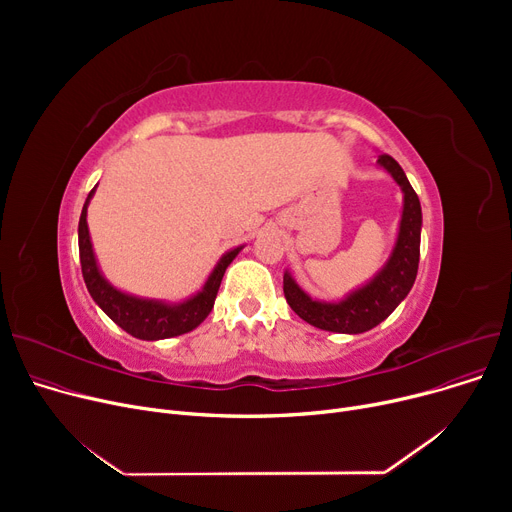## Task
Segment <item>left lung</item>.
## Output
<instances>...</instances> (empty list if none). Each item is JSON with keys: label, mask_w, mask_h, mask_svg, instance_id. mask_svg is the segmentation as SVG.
I'll list each match as a JSON object with an SVG mask.
<instances>
[{"label": "left lung", "mask_w": 512, "mask_h": 512, "mask_svg": "<svg viewBox=\"0 0 512 512\" xmlns=\"http://www.w3.org/2000/svg\"><path fill=\"white\" fill-rule=\"evenodd\" d=\"M378 164L388 170V174L402 188V193H405L398 238L384 270L369 284L348 294L344 301L338 303L313 301L288 272L284 274V297L290 309L319 330L338 334L367 332L382 324L415 284L421 245V203L394 157L384 153L378 157Z\"/></svg>", "instance_id": "1"}]
</instances>
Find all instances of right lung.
Returning <instances> with one entry per match:
<instances>
[{
  "label": "right lung",
  "instance_id": "1",
  "mask_svg": "<svg viewBox=\"0 0 512 512\" xmlns=\"http://www.w3.org/2000/svg\"><path fill=\"white\" fill-rule=\"evenodd\" d=\"M95 193V188L89 193L83 213H80L78 222V253H80V267H83V278L87 284V290L93 297V301L103 309V313L110 317L114 324H118L124 332H128L134 338L141 340H161L172 338L195 330L201 321L209 315L213 309L215 297L224 278L226 267L232 263V259L238 255L242 247H236L228 251L218 265L213 267L211 276L207 278L203 290L195 294L193 299H188L178 305H168L149 299H137L132 294L116 290L110 282H107L95 261L89 226H87V205Z\"/></svg>",
  "mask_w": 512,
  "mask_h": 512
}]
</instances>
